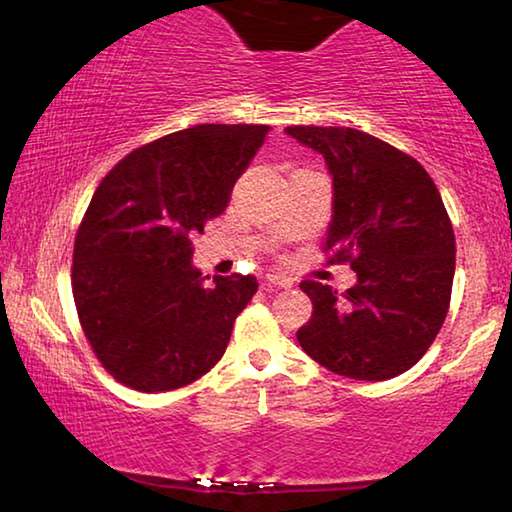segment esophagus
<instances>
[{
    "mask_svg": "<svg viewBox=\"0 0 512 512\" xmlns=\"http://www.w3.org/2000/svg\"><path fill=\"white\" fill-rule=\"evenodd\" d=\"M267 285H279V288H292V281L283 274H267Z\"/></svg>",
    "mask_w": 512,
    "mask_h": 512,
    "instance_id": "esophagus-1",
    "label": "esophagus"
}]
</instances>
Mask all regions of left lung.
Wrapping results in <instances>:
<instances>
[{
    "instance_id": "8db88e82",
    "label": "left lung",
    "mask_w": 512,
    "mask_h": 512,
    "mask_svg": "<svg viewBox=\"0 0 512 512\" xmlns=\"http://www.w3.org/2000/svg\"><path fill=\"white\" fill-rule=\"evenodd\" d=\"M326 159L333 220L326 251L348 261L357 283L346 294L303 281L312 317L297 339L312 360L353 380L409 371L450 308L456 242L450 215L427 170L387 141L353 128H285Z\"/></svg>"
}]
</instances>
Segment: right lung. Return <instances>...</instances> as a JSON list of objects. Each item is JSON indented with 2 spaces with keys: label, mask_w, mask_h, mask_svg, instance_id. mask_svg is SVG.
<instances>
[{
  "label": "right lung",
  "mask_w": 512,
  "mask_h": 512,
  "mask_svg": "<svg viewBox=\"0 0 512 512\" xmlns=\"http://www.w3.org/2000/svg\"><path fill=\"white\" fill-rule=\"evenodd\" d=\"M267 125L202 123L132 150L80 222L71 290L103 369L137 391H173L209 373L256 276L195 270V233L227 209Z\"/></svg>",
  "instance_id": "add662e5"
}]
</instances>
